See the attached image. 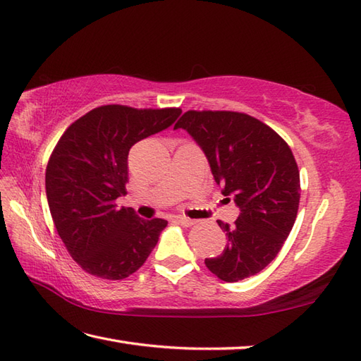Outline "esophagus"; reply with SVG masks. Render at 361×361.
Masks as SVG:
<instances>
[{
  "mask_svg": "<svg viewBox=\"0 0 361 361\" xmlns=\"http://www.w3.org/2000/svg\"><path fill=\"white\" fill-rule=\"evenodd\" d=\"M175 221H177L181 226H184V228H190V226L195 224V220L186 219V216H175Z\"/></svg>",
  "mask_w": 361,
  "mask_h": 361,
  "instance_id": "esophagus-1",
  "label": "esophagus"
}]
</instances>
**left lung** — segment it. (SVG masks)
I'll list each match as a JSON object with an SVG mask.
<instances>
[{"label": "left lung", "mask_w": 361, "mask_h": 361, "mask_svg": "<svg viewBox=\"0 0 361 361\" xmlns=\"http://www.w3.org/2000/svg\"><path fill=\"white\" fill-rule=\"evenodd\" d=\"M186 129L212 175L240 207L233 224L219 220L228 245L206 258L220 280L233 283L262 272L280 252L300 204V172L288 142L254 116L232 111H188L173 129Z\"/></svg>", "instance_id": "1"}]
</instances>
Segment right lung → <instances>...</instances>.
Instances as JSON below:
<instances>
[{"label": "right lung", "mask_w": 361, "mask_h": 361, "mask_svg": "<svg viewBox=\"0 0 361 361\" xmlns=\"http://www.w3.org/2000/svg\"><path fill=\"white\" fill-rule=\"evenodd\" d=\"M181 109L106 104L73 121L58 140L46 169V194L58 235L81 269L123 280L145 264L166 220H141L118 207L128 194V155L142 138L161 132Z\"/></svg>", "instance_id": "1"}]
</instances>
